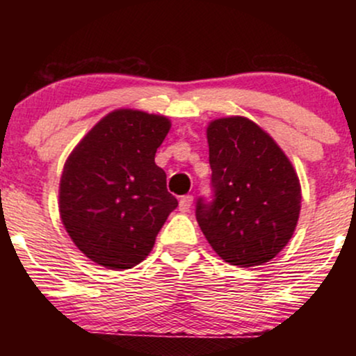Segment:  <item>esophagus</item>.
Masks as SVG:
<instances>
[{"label": "esophagus", "mask_w": 356, "mask_h": 356, "mask_svg": "<svg viewBox=\"0 0 356 356\" xmlns=\"http://www.w3.org/2000/svg\"><path fill=\"white\" fill-rule=\"evenodd\" d=\"M192 201H194V197H192V195H182L181 201H179V211H182V212L189 211L192 206Z\"/></svg>", "instance_id": "1"}]
</instances>
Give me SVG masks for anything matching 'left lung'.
Here are the masks:
<instances>
[{"mask_svg": "<svg viewBox=\"0 0 356 356\" xmlns=\"http://www.w3.org/2000/svg\"><path fill=\"white\" fill-rule=\"evenodd\" d=\"M216 199L195 218L216 254L239 268L268 263L293 238L301 186L288 155L246 117H220L206 130Z\"/></svg>", "mask_w": 356, "mask_h": 356, "instance_id": "obj_1", "label": "left lung"}]
</instances>
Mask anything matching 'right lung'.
<instances>
[{"instance_id": "add662e5", "label": "right lung", "mask_w": 356, "mask_h": 356, "mask_svg": "<svg viewBox=\"0 0 356 356\" xmlns=\"http://www.w3.org/2000/svg\"><path fill=\"white\" fill-rule=\"evenodd\" d=\"M164 115L117 108L88 130L63 165L60 219L93 263L124 271L142 263L177 207L155 152L170 130Z\"/></svg>"}]
</instances>
